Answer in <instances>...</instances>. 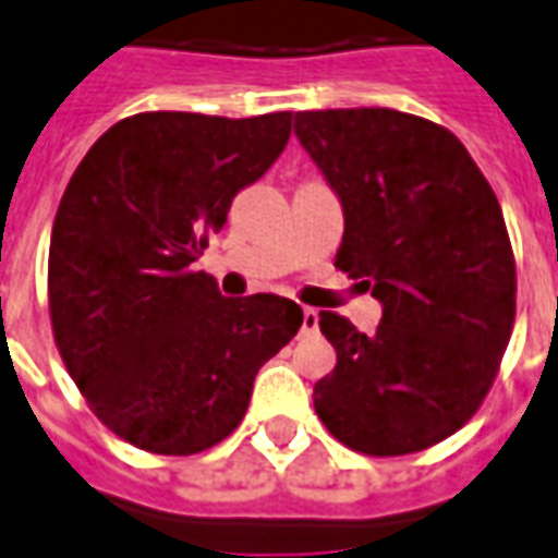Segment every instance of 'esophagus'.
<instances>
[{"instance_id":"obj_1","label":"esophagus","mask_w":558,"mask_h":558,"mask_svg":"<svg viewBox=\"0 0 558 558\" xmlns=\"http://www.w3.org/2000/svg\"><path fill=\"white\" fill-rule=\"evenodd\" d=\"M319 328V313L313 311V307H304L301 313V333H313Z\"/></svg>"}]
</instances>
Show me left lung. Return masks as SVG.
I'll return each instance as SVG.
<instances>
[{"label": "left lung", "mask_w": 558, "mask_h": 558, "mask_svg": "<svg viewBox=\"0 0 558 558\" xmlns=\"http://www.w3.org/2000/svg\"><path fill=\"white\" fill-rule=\"evenodd\" d=\"M295 135L340 197L337 268L381 304L373 333L319 313L337 366L316 414L366 456L435 447L476 414L514 325L497 195L452 132L405 111H295Z\"/></svg>", "instance_id": "left-lung-1"}]
</instances>
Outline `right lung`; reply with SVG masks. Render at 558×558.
Segmentation results:
<instances>
[{
    "instance_id": "right-lung-1",
    "label": "right lung",
    "mask_w": 558,
    "mask_h": 558,
    "mask_svg": "<svg viewBox=\"0 0 558 558\" xmlns=\"http://www.w3.org/2000/svg\"><path fill=\"white\" fill-rule=\"evenodd\" d=\"M292 111H144L94 142L49 239V316L68 373L126 444L195 456L221 444L259 366L299 333L271 292L225 299L195 271L236 192L275 165Z\"/></svg>"
}]
</instances>
